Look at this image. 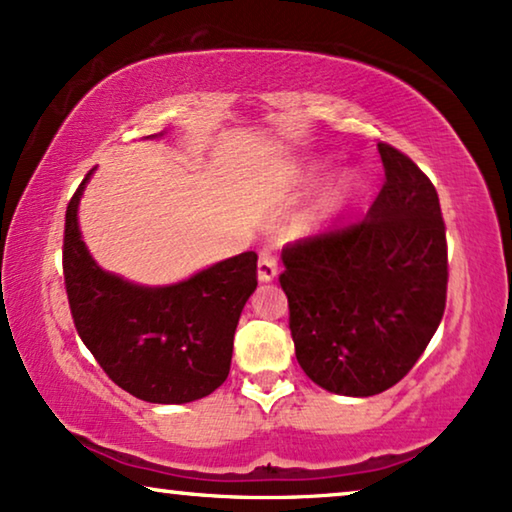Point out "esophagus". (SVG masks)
I'll return each mask as SVG.
<instances>
[{"label": "esophagus", "instance_id": "34e87169", "mask_svg": "<svg viewBox=\"0 0 512 512\" xmlns=\"http://www.w3.org/2000/svg\"><path fill=\"white\" fill-rule=\"evenodd\" d=\"M277 258H275V251L272 249H263L261 254H258V282L268 284L272 279L277 277Z\"/></svg>", "mask_w": 512, "mask_h": 512}]
</instances>
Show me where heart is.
I'll return each instance as SVG.
<instances>
[{
  "label": "heart",
  "instance_id": "heart-1",
  "mask_svg": "<svg viewBox=\"0 0 512 512\" xmlns=\"http://www.w3.org/2000/svg\"><path fill=\"white\" fill-rule=\"evenodd\" d=\"M314 177H319V174H312V179ZM359 177H356L354 172H345L342 174V177L338 179V184H335V188H333V195H331V200H328V205L324 207V212L321 214H331L333 209H338L340 205H345V202L352 198V195L359 191Z\"/></svg>",
  "mask_w": 512,
  "mask_h": 512
}]
</instances>
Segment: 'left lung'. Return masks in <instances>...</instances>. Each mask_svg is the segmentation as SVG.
<instances>
[{
  "mask_svg": "<svg viewBox=\"0 0 512 512\" xmlns=\"http://www.w3.org/2000/svg\"><path fill=\"white\" fill-rule=\"evenodd\" d=\"M384 181L359 226L282 254L296 359L321 389L375 396L408 375L445 312L447 244L438 193L408 156L377 144Z\"/></svg>",
  "mask_w": 512,
  "mask_h": 512,
  "instance_id": "obj_1",
  "label": "left lung"
}]
</instances>
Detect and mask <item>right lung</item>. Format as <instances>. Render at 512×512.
<instances>
[{
  "label": "right lung",
  "mask_w": 512,
  "mask_h": 512,
  "mask_svg": "<svg viewBox=\"0 0 512 512\" xmlns=\"http://www.w3.org/2000/svg\"><path fill=\"white\" fill-rule=\"evenodd\" d=\"M93 172L67 205L62 251L69 307L83 345L118 387L146 403L181 405L209 396L230 373L237 321L258 284V256L244 251L158 286L100 268L79 228V205Z\"/></svg>",
  "instance_id": "1"
}]
</instances>
